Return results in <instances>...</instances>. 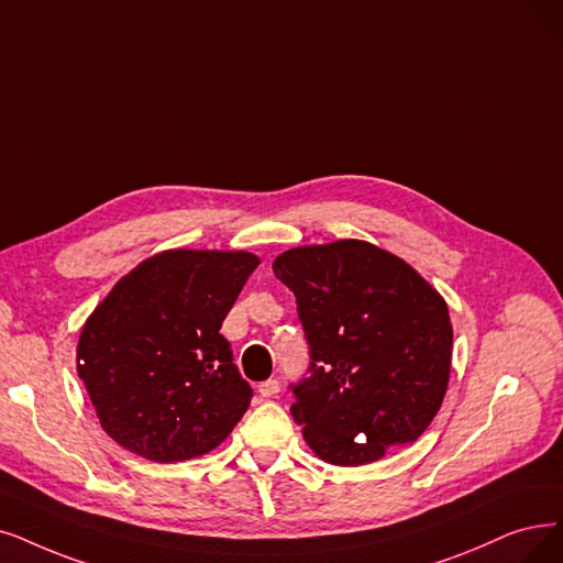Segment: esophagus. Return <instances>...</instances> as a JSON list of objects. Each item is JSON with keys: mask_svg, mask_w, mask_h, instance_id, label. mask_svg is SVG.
Returning a JSON list of instances; mask_svg holds the SVG:
<instances>
[{"mask_svg": "<svg viewBox=\"0 0 563 563\" xmlns=\"http://www.w3.org/2000/svg\"><path fill=\"white\" fill-rule=\"evenodd\" d=\"M279 390H282V384L277 378H267V380H263V384L258 386V395L261 397H277L279 395Z\"/></svg>", "mask_w": 563, "mask_h": 563, "instance_id": "esophagus-1", "label": "esophagus"}]
</instances>
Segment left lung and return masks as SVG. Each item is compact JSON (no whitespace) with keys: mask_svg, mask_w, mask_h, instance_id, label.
Here are the masks:
<instances>
[{"mask_svg":"<svg viewBox=\"0 0 563 563\" xmlns=\"http://www.w3.org/2000/svg\"><path fill=\"white\" fill-rule=\"evenodd\" d=\"M273 269L296 294L311 349L290 413L313 455L360 466L416 441L451 380L453 323L439 290L365 240L294 246Z\"/></svg>","mask_w":563,"mask_h":563,"instance_id":"1","label":"left lung"}]
</instances>
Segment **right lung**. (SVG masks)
Returning <instances> with one entry per match:
<instances>
[{"label":"right lung","mask_w":563,"mask_h":563,"mask_svg":"<svg viewBox=\"0 0 563 563\" xmlns=\"http://www.w3.org/2000/svg\"><path fill=\"white\" fill-rule=\"evenodd\" d=\"M258 263L242 250H166L89 313L76 369L112 441L166 464L206 455L233 432L252 388L219 328Z\"/></svg>","instance_id":"1"}]
</instances>
